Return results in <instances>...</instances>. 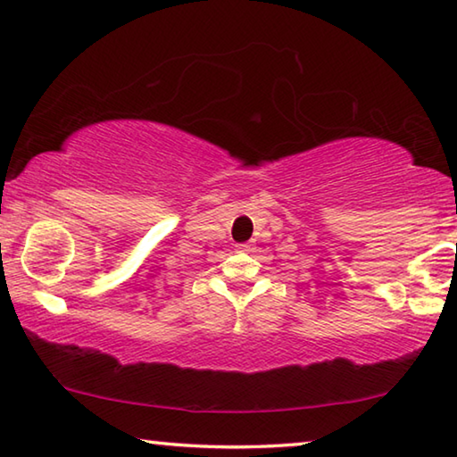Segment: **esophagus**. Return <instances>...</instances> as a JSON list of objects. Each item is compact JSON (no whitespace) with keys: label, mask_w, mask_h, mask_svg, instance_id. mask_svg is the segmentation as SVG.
<instances>
[{"label":"esophagus","mask_w":457,"mask_h":457,"mask_svg":"<svg viewBox=\"0 0 457 457\" xmlns=\"http://www.w3.org/2000/svg\"><path fill=\"white\" fill-rule=\"evenodd\" d=\"M236 248H237V250H244V252H248V250H250V244H237Z\"/></svg>","instance_id":"esophagus-1"}]
</instances>
